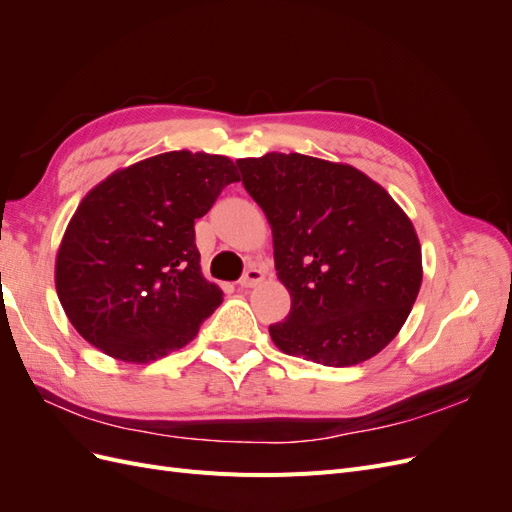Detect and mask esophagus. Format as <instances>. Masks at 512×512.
I'll return each mask as SVG.
<instances>
[{"mask_svg":"<svg viewBox=\"0 0 512 512\" xmlns=\"http://www.w3.org/2000/svg\"><path fill=\"white\" fill-rule=\"evenodd\" d=\"M262 280H265V271H262L260 267H250V269L245 271V275L241 277L239 286H241V288H254V286H258Z\"/></svg>","mask_w":512,"mask_h":512,"instance_id":"esophagus-1","label":"esophagus"}]
</instances>
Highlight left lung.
Segmentation results:
<instances>
[{
    "label": "left lung",
    "instance_id": "obj_1",
    "mask_svg": "<svg viewBox=\"0 0 512 512\" xmlns=\"http://www.w3.org/2000/svg\"><path fill=\"white\" fill-rule=\"evenodd\" d=\"M237 166L271 224L275 271L290 292V314L269 327L273 344L327 367L378 354L423 282L408 215L348 164L273 151Z\"/></svg>",
    "mask_w": 512,
    "mask_h": 512
}]
</instances>
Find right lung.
Returning a JSON list of instances; mask_svg holds the SVG:
<instances>
[{
    "label": "right lung",
    "instance_id": "obj_1",
    "mask_svg": "<svg viewBox=\"0 0 512 512\" xmlns=\"http://www.w3.org/2000/svg\"><path fill=\"white\" fill-rule=\"evenodd\" d=\"M235 181L226 156L168 151L117 170L81 200L59 245L55 288L91 346L151 363L192 342L222 303L200 271L194 222Z\"/></svg>",
    "mask_w": 512,
    "mask_h": 512
}]
</instances>
